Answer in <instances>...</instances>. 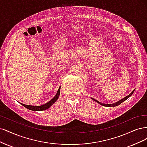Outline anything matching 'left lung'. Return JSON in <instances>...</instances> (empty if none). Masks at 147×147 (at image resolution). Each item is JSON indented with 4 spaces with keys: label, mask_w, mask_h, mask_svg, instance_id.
I'll return each mask as SVG.
<instances>
[{
    "label": "left lung",
    "mask_w": 147,
    "mask_h": 147,
    "mask_svg": "<svg viewBox=\"0 0 147 147\" xmlns=\"http://www.w3.org/2000/svg\"><path fill=\"white\" fill-rule=\"evenodd\" d=\"M134 90H134L133 91H132L128 96H126V97H125L124 98H123V99H120V101H117V102H116L115 103H113V104H104V103H102V102H100L99 101H97V100H96L95 99H94V98H92V99L93 101H96V102H98V104H99V105H101V106H106V107H115V106H118V105H120L121 103H122L123 102V101H125V100H126V99H127V98H129L132 94H133V93L134 92Z\"/></svg>",
    "instance_id": "1"
}]
</instances>
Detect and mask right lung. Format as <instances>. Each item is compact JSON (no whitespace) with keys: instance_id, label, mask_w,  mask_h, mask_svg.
<instances>
[{"instance_id":"right-lung-1","label":"right lung","mask_w":147,"mask_h":147,"mask_svg":"<svg viewBox=\"0 0 147 147\" xmlns=\"http://www.w3.org/2000/svg\"><path fill=\"white\" fill-rule=\"evenodd\" d=\"M60 87H59L57 92L56 94L55 95V96L51 99V101H49V102H48L47 103L41 106H29V105H24V104L21 103V105L24 106L25 107H26L27 109L31 111H44V110H46L48 109V108H49L57 100L59 95H60Z\"/></svg>"}]
</instances>
